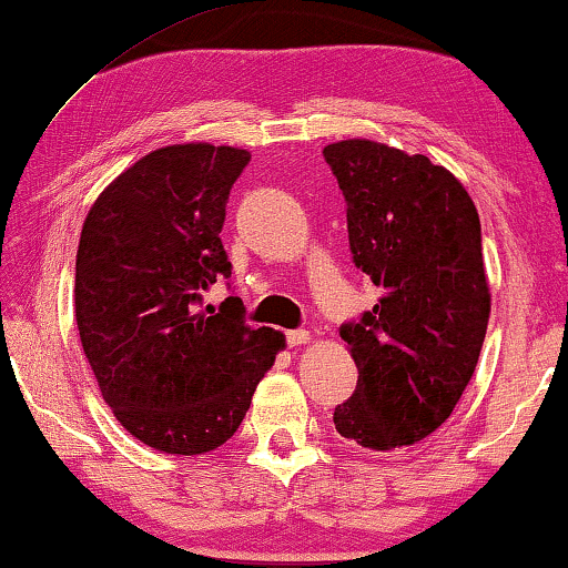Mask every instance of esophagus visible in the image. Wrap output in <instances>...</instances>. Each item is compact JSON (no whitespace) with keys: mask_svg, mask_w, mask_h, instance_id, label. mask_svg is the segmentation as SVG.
I'll return each mask as SVG.
<instances>
[{"mask_svg":"<svg viewBox=\"0 0 568 568\" xmlns=\"http://www.w3.org/2000/svg\"><path fill=\"white\" fill-rule=\"evenodd\" d=\"M313 341V336H310V331H290L286 333V344L290 346H305Z\"/></svg>","mask_w":568,"mask_h":568,"instance_id":"34e87169","label":"esophagus"}]
</instances>
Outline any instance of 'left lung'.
Here are the masks:
<instances>
[{
    "label": "left lung",
    "instance_id": "8db88e82",
    "mask_svg": "<svg viewBox=\"0 0 568 568\" xmlns=\"http://www.w3.org/2000/svg\"><path fill=\"white\" fill-rule=\"evenodd\" d=\"M323 154L346 199L354 263L383 290L359 323L341 328L359 383L333 424L390 453L437 432L476 372L491 315L478 212L426 154L372 139L333 142Z\"/></svg>",
    "mask_w": 568,
    "mask_h": 568
}]
</instances>
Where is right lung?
Here are the masks:
<instances>
[{
  "label": "right lung",
  "instance_id": "add662e5",
  "mask_svg": "<svg viewBox=\"0 0 568 568\" xmlns=\"http://www.w3.org/2000/svg\"><path fill=\"white\" fill-rule=\"evenodd\" d=\"M240 146H160L103 189L77 247L74 317L103 400L123 429L168 455L224 445L286 346L251 328L243 302L201 307L230 276L220 232Z\"/></svg>",
  "mask_w": 568,
  "mask_h": 568
}]
</instances>
